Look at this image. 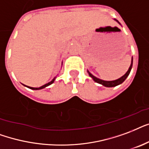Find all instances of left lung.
<instances>
[{
    "label": "left lung",
    "instance_id": "8db88e82",
    "mask_svg": "<svg viewBox=\"0 0 149 149\" xmlns=\"http://www.w3.org/2000/svg\"><path fill=\"white\" fill-rule=\"evenodd\" d=\"M114 20L116 21V22L119 23V24L120 25V23L118 21L116 20V19H114ZM132 65H133V57L131 58V65H130V67H129L126 73L124 74V75L122 76V77H120V78H118V79H116V80H114V81L102 80V79H100V78H96V77H95L93 74H92L88 71V70H87V71H88V75L90 76L91 78L93 79V81H95V82L99 83V84H101V85H102L103 86H105V87H115V86H116V85H120V84H122V83L124 82V81H125V79L127 78V76L129 75V74H130V72H131V68H132Z\"/></svg>",
    "mask_w": 149,
    "mask_h": 149
}]
</instances>
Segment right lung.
<instances>
[{"mask_svg":"<svg viewBox=\"0 0 149 149\" xmlns=\"http://www.w3.org/2000/svg\"><path fill=\"white\" fill-rule=\"evenodd\" d=\"M56 77H54V78H53V80L50 81L49 82L47 83V84H45V85H42L41 87H39V88H33V87H29V86H27V85H24V86H25V87H27L29 88H30V89H33V90H40V89H42V88H44L47 87V86H49V85H50L51 84H53V83L54 82V81H55V79H56Z\"/></svg>","mask_w":149,"mask_h":149,"instance_id":"1","label":"right lung"}]
</instances>
